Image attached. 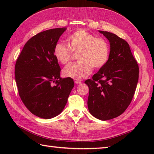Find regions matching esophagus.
<instances>
[{"mask_svg": "<svg viewBox=\"0 0 154 154\" xmlns=\"http://www.w3.org/2000/svg\"><path fill=\"white\" fill-rule=\"evenodd\" d=\"M75 83L77 84V85H80V84H81V81H78V80H75Z\"/></svg>", "mask_w": 154, "mask_h": 154, "instance_id": "obj_1", "label": "esophagus"}]
</instances>
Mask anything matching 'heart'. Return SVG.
Wrapping results in <instances>:
<instances>
[{"mask_svg":"<svg viewBox=\"0 0 154 154\" xmlns=\"http://www.w3.org/2000/svg\"><path fill=\"white\" fill-rule=\"evenodd\" d=\"M67 45L58 43L55 45L54 55L62 64L67 63L71 60L72 51L77 52L78 62L69 64L63 70L65 77L81 80L89 76L94 69L103 67L109 61L110 49L107 42L97 38L85 30H78L67 38Z\"/></svg>","mask_w":154,"mask_h":154,"instance_id":"obj_1","label":"heart"}]
</instances>
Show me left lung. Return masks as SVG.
Returning <instances> with one entry per match:
<instances>
[{"mask_svg":"<svg viewBox=\"0 0 154 154\" xmlns=\"http://www.w3.org/2000/svg\"><path fill=\"white\" fill-rule=\"evenodd\" d=\"M99 32L110 42L109 61L85 83L89 89V112L98 119L108 120L122 114L131 103L139 67L125 40L109 32Z\"/></svg>","mask_w":154,"mask_h":154,"instance_id":"left-lung-1","label":"left lung"}]
</instances>
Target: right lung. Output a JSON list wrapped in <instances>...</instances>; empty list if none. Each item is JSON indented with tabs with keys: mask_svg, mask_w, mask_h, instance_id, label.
Instances as JSON below:
<instances>
[{
	"mask_svg": "<svg viewBox=\"0 0 154 154\" xmlns=\"http://www.w3.org/2000/svg\"><path fill=\"white\" fill-rule=\"evenodd\" d=\"M66 29H50L31 38L16 62L20 97L32 114L42 119L60 114L74 87L71 78L60 77L61 68L54 55L55 45Z\"/></svg>",
	"mask_w": 154,
	"mask_h": 154,
	"instance_id": "1",
	"label": "right lung"
}]
</instances>
